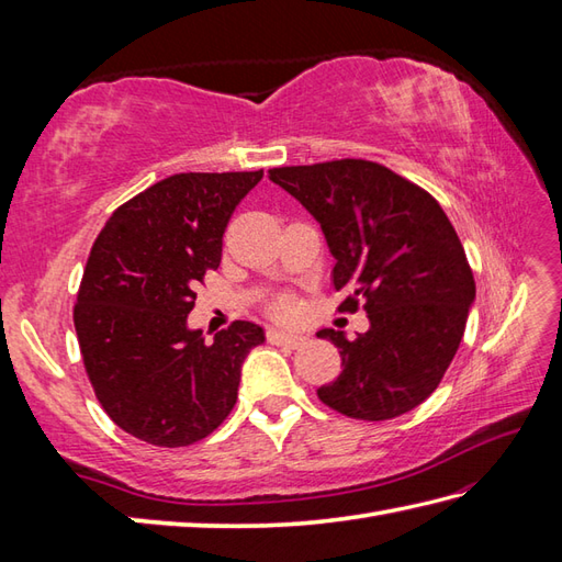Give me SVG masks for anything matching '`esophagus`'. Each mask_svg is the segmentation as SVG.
I'll use <instances>...</instances> for the list:
<instances>
[{
	"instance_id": "1",
	"label": "esophagus",
	"mask_w": 562,
	"mask_h": 562,
	"mask_svg": "<svg viewBox=\"0 0 562 562\" xmlns=\"http://www.w3.org/2000/svg\"><path fill=\"white\" fill-rule=\"evenodd\" d=\"M268 338L272 345H284V348H302V345L308 340L302 333H292V330H270Z\"/></svg>"
}]
</instances>
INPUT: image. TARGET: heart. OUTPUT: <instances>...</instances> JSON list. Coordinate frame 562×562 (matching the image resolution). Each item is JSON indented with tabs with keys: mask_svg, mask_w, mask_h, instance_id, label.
<instances>
[{
	"mask_svg": "<svg viewBox=\"0 0 562 562\" xmlns=\"http://www.w3.org/2000/svg\"><path fill=\"white\" fill-rule=\"evenodd\" d=\"M292 308H294V304H292V300H288V296H282V300L274 302V312H278L280 316H290Z\"/></svg>",
	"mask_w": 562,
	"mask_h": 562,
	"instance_id": "1",
	"label": "heart"
}]
</instances>
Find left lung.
<instances>
[{
    "mask_svg": "<svg viewBox=\"0 0 562 562\" xmlns=\"http://www.w3.org/2000/svg\"><path fill=\"white\" fill-rule=\"evenodd\" d=\"M270 181L321 224L333 288L345 306L364 302L369 330L348 340L324 328L342 372L318 398L357 420H391L420 405L449 369L475 302L473 272L457 232L423 188L374 161L282 166Z\"/></svg>",
    "mask_w": 562,
    "mask_h": 562,
    "instance_id": "obj_1",
    "label": "left lung"
}]
</instances>
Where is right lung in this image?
Returning <instances> with one entry per match:
<instances>
[{
    "label": "right lung",
    "instance_id": "add662e5",
    "mask_svg": "<svg viewBox=\"0 0 562 562\" xmlns=\"http://www.w3.org/2000/svg\"><path fill=\"white\" fill-rule=\"evenodd\" d=\"M262 171L176 173L105 222L83 270L75 328L111 420L154 447H188L232 413L266 330L236 321L212 342L188 326L195 284L222 260L232 212Z\"/></svg>",
    "mask_w": 562,
    "mask_h": 562
}]
</instances>
